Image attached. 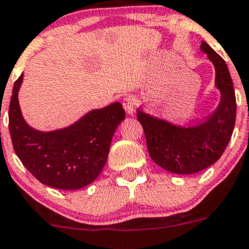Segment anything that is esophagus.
Wrapping results in <instances>:
<instances>
[{"label": "esophagus", "mask_w": 249, "mask_h": 249, "mask_svg": "<svg viewBox=\"0 0 249 249\" xmlns=\"http://www.w3.org/2000/svg\"><path fill=\"white\" fill-rule=\"evenodd\" d=\"M122 106H124L125 112L129 115H133V111H134V107H135V98L130 94L125 96L122 101Z\"/></svg>", "instance_id": "obj_1"}]
</instances>
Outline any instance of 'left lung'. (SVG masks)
Returning <instances> with one entry per match:
<instances>
[{
	"instance_id": "obj_1",
	"label": "left lung",
	"mask_w": 249,
	"mask_h": 249,
	"mask_svg": "<svg viewBox=\"0 0 249 249\" xmlns=\"http://www.w3.org/2000/svg\"><path fill=\"white\" fill-rule=\"evenodd\" d=\"M216 71L220 102L216 111L193 125H178L138 109L150 157L174 174L189 175L209 168L219 160L229 143L236 120V98L225 61L206 42L200 45Z\"/></svg>"
}]
</instances>
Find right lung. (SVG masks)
I'll use <instances>...</instances> for the list:
<instances>
[{"instance_id":"obj_1","label":"right lung","mask_w":249,"mask_h":249,"mask_svg":"<svg viewBox=\"0 0 249 249\" xmlns=\"http://www.w3.org/2000/svg\"><path fill=\"white\" fill-rule=\"evenodd\" d=\"M19 76L9 104V133L15 153L42 183L74 191L92 183L106 165L110 143L125 112L119 102L87 112L62 129L42 132L26 124L20 110Z\"/></svg>"}]
</instances>
